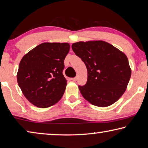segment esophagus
I'll return each mask as SVG.
<instances>
[{"label":"esophagus","instance_id":"1","mask_svg":"<svg viewBox=\"0 0 148 148\" xmlns=\"http://www.w3.org/2000/svg\"><path fill=\"white\" fill-rule=\"evenodd\" d=\"M71 80L73 81H76L77 80V77H74V78H72Z\"/></svg>","mask_w":148,"mask_h":148}]
</instances>
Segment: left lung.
Returning a JSON list of instances; mask_svg holds the SVG:
<instances>
[{
	"label": "left lung",
	"instance_id": "obj_1",
	"mask_svg": "<svg viewBox=\"0 0 148 148\" xmlns=\"http://www.w3.org/2000/svg\"><path fill=\"white\" fill-rule=\"evenodd\" d=\"M72 49L87 68L86 84L79 86L84 99L100 107L117 101L126 90L131 75L125 54L101 40L74 43Z\"/></svg>",
	"mask_w": 148,
	"mask_h": 148
}]
</instances>
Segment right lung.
I'll return each instance as SVG.
<instances>
[{"instance_id": "add662e5", "label": "right lung", "mask_w": 148, "mask_h": 148, "mask_svg": "<svg viewBox=\"0 0 148 148\" xmlns=\"http://www.w3.org/2000/svg\"><path fill=\"white\" fill-rule=\"evenodd\" d=\"M69 48L67 43H43L22 58L17 82L25 97L34 105L47 108L60 100L67 85L62 71Z\"/></svg>"}]
</instances>
